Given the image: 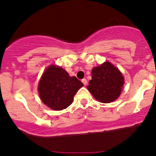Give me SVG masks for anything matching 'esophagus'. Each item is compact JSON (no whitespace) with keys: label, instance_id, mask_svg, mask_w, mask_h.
Returning a JSON list of instances; mask_svg holds the SVG:
<instances>
[{"label":"esophagus","instance_id":"34e87169","mask_svg":"<svg viewBox=\"0 0 156 156\" xmlns=\"http://www.w3.org/2000/svg\"><path fill=\"white\" fill-rule=\"evenodd\" d=\"M82 82H83V83L84 84V85H86V84H87V83H88V82H87V80H86V78H83V80H82Z\"/></svg>","mask_w":156,"mask_h":156}]
</instances>
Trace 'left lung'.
<instances>
[{"instance_id": "obj_1", "label": "left lung", "mask_w": 156, "mask_h": 156, "mask_svg": "<svg viewBox=\"0 0 156 156\" xmlns=\"http://www.w3.org/2000/svg\"><path fill=\"white\" fill-rule=\"evenodd\" d=\"M87 89L95 99L103 103L117 99L124 83L123 77L117 67L106 62L93 68Z\"/></svg>"}]
</instances>
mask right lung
Here are the masks:
<instances>
[{
  "instance_id": "right-lung-1",
  "label": "right lung",
  "mask_w": 156,
  "mask_h": 156,
  "mask_svg": "<svg viewBox=\"0 0 156 156\" xmlns=\"http://www.w3.org/2000/svg\"><path fill=\"white\" fill-rule=\"evenodd\" d=\"M83 86L76 77H70L63 68L51 65L41 77L37 89L45 105L53 110H62L70 105L73 97Z\"/></svg>"
}]
</instances>
